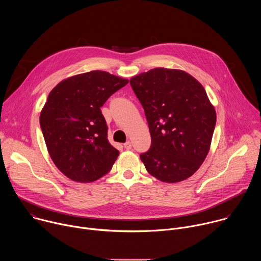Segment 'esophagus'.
Returning a JSON list of instances; mask_svg holds the SVG:
<instances>
[{"label":"esophagus","instance_id":"obj_1","mask_svg":"<svg viewBox=\"0 0 261 261\" xmlns=\"http://www.w3.org/2000/svg\"><path fill=\"white\" fill-rule=\"evenodd\" d=\"M124 147L127 148V150H130V148L132 147V143H131L130 141H126V142L124 143Z\"/></svg>","mask_w":261,"mask_h":261}]
</instances>
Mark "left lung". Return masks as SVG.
Listing matches in <instances>:
<instances>
[{
    "mask_svg": "<svg viewBox=\"0 0 261 261\" xmlns=\"http://www.w3.org/2000/svg\"><path fill=\"white\" fill-rule=\"evenodd\" d=\"M150 129V150L140 154L147 172L165 182L190 177L203 163L216 126V110L187 72L155 68L130 80Z\"/></svg>",
    "mask_w": 261,
    "mask_h": 261,
    "instance_id": "1",
    "label": "left lung"
}]
</instances>
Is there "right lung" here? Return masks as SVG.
Returning <instances> with one entry per match:
<instances>
[{
    "label": "right lung",
    "mask_w": 261,
    "mask_h": 261,
    "mask_svg": "<svg viewBox=\"0 0 261 261\" xmlns=\"http://www.w3.org/2000/svg\"><path fill=\"white\" fill-rule=\"evenodd\" d=\"M128 83L96 70L66 79L49 93L40 127L50 158L70 179L91 182L113 167L120 153L107 139L100 107Z\"/></svg>",
    "instance_id": "right-lung-1"
}]
</instances>
